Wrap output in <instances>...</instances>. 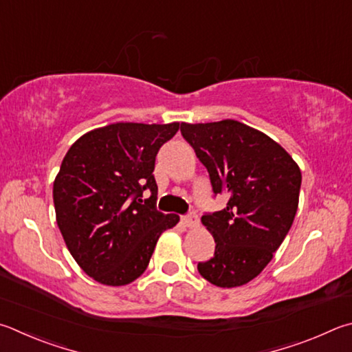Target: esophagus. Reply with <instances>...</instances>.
Returning a JSON list of instances; mask_svg holds the SVG:
<instances>
[{"label": "esophagus", "instance_id": "1", "mask_svg": "<svg viewBox=\"0 0 352 352\" xmlns=\"http://www.w3.org/2000/svg\"><path fill=\"white\" fill-rule=\"evenodd\" d=\"M182 221H183V225H184V226H188V228H194V226H197V225H198V217H197V214H195V212H190L189 215L183 217Z\"/></svg>", "mask_w": 352, "mask_h": 352}]
</instances>
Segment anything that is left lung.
I'll use <instances>...</instances> for the list:
<instances>
[{"label":"left lung","instance_id":"obj_1","mask_svg":"<svg viewBox=\"0 0 352 352\" xmlns=\"http://www.w3.org/2000/svg\"><path fill=\"white\" fill-rule=\"evenodd\" d=\"M182 135L206 166L226 208L201 217L215 240L214 257L198 263L209 283L237 287L265 270L292 226L302 172L266 133L235 120L182 123Z\"/></svg>","mask_w":352,"mask_h":352}]
</instances>
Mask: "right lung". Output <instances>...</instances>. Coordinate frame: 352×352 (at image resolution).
Returning a JSON list of instances; mask_svg holds the SVG:
<instances>
[{"label":"right lung","mask_w":352,"mask_h":352,"mask_svg":"<svg viewBox=\"0 0 352 352\" xmlns=\"http://www.w3.org/2000/svg\"><path fill=\"white\" fill-rule=\"evenodd\" d=\"M180 123H113L85 133L70 146L54 182L63 239L95 282L123 286L146 271L157 241L180 217L155 209L158 149ZM151 197L142 203V192Z\"/></svg>","instance_id":"obj_1"}]
</instances>
